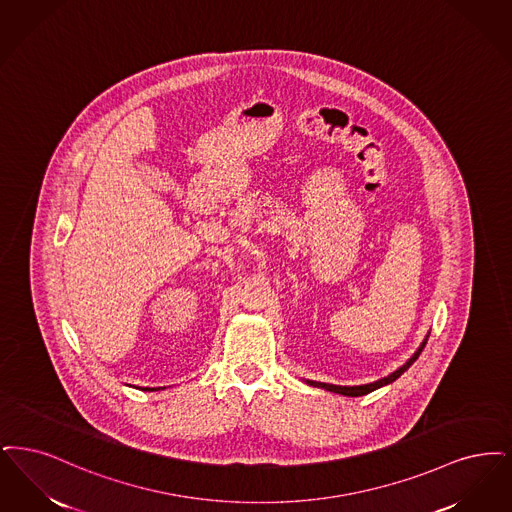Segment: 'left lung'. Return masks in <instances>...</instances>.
Segmentation results:
<instances>
[{
    "mask_svg": "<svg viewBox=\"0 0 512 512\" xmlns=\"http://www.w3.org/2000/svg\"><path fill=\"white\" fill-rule=\"evenodd\" d=\"M428 336L430 333L424 336L423 342H421V346L417 348V352L413 354V356L409 357L403 365H401L400 369H396L394 373H390L388 377L378 378L375 382H367V384H359V386H340V384H329V382H319V380H308V378H302L306 384H310L313 388H323V390H327V392H333V394H340V396H350V398H357V396H365V394H369V392H373V390H378V388H382V386H386V384H392L396 378H400L417 359L421 356V352L424 350V346H426V340H428Z\"/></svg>",
    "mask_w": 512,
    "mask_h": 512,
    "instance_id": "left-lung-1",
    "label": "left lung"
}]
</instances>
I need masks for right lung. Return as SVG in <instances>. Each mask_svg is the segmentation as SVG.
Segmentation results:
<instances>
[{"label":"right lung","mask_w":512,"mask_h":512,"mask_svg":"<svg viewBox=\"0 0 512 512\" xmlns=\"http://www.w3.org/2000/svg\"><path fill=\"white\" fill-rule=\"evenodd\" d=\"M164 388H166V386H162V388H160V386H158V388H141V390H143V392H156V390H164Z\"/></svg>","instance_id":"obj_1"}]
</instances>
